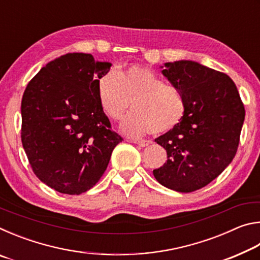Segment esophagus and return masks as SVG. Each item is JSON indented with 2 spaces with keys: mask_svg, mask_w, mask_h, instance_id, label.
Returning <instances> with one entry per match:
<instances>
[{
  "mask_svg": "<svg viewBox=\"0 0 260 260\" xmlns=\"http://www.w3.org/2000/svg\"><path fill=\"white\" fill-rule=\"evenodd\" d=\"M134 143L138 144V146L141 147V148L148 147L149 144H150V142H149V141H144V140H142V141H134Z\"/></svg>",
  "mask_w": 260,
  "mask_h": 260,
  "instance_id": "34e87169",
  "label": "esophagus"
}]
</instances>
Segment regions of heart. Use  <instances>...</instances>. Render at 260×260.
Instances as JSON below:
<instances>
[{"label": "heart", "instance_id": "1", "mask_svg": "<svg viewBox=\"0 0 260 260\" xmlns=\"http://www.w3.org/2000/svg\"><path fill=\"white\" fill-rule=\"evenodd\" d=\"M98 96L105 116L120 120L134 110L121 124L122 133L143 136L166 133L175 128L186 114V99L178 88L165 85L153 70L132 65L122 71H109L100 78ZM134 105L132 106L131 103Z\"/></svg>", "mask_w": 260, "mask_h": 260}]
</instances>
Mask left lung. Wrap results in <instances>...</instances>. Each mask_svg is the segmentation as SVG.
I'll list each match as a JSON object with an SVG mask.
<instances>
[{"mask_svg": "<svg viewBox=\"0 0 260 260\" xmlns=\"http://www.w3.org/2000/svg\"><path fill=\"white\" fill-rule=\"evenodd\" d=\"M164 65L161 73L181 91L187 110L175 128L155 139L167 160L153 170V177L172 190L191 192L217 178L235 157L244 105L227 74L193 60Z\"/></svg>", "mask_w": 260, "mask_h": 260, "instance_id": "8db88e82", "label": "left lung"}]
</instances>
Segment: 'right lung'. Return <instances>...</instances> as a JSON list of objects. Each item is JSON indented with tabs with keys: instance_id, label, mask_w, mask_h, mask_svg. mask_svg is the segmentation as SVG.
Listing matches in <instances>:
<instances>
[{
	"instance_id": "1",
	"label": "right lung",
	"mask_w": 260,
	"mask_h": 260,
	"mask_svg": "<svg viewBox=\"0 0 260 260\" xmlns=\"http://www.w3.org/2000/svg\"><path fill=\"white\" fill-rule=\"evenodd\" d=\"M111 63L70 52L28 82L21 100V142L40 181L69 195L93 188L122 138L111 129L98 96Z\"/></svg>"
}]
</instances>
